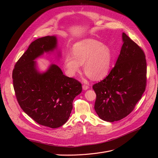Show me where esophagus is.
Instances as JSON below:
<instances>
[{
    "label": "esophagus",
    "instance_id": "esophagus-1",
    "mask_svg": "<svg viewBox=\"0 0 158 158\" xmlns=\"http://www.w3.org/2000/svg\"><path fill=\"white\" fill-rule=\"evenodd\" d=\"M89 88V86L88 85H83V86H82V89H83L84 90H86Z\"/></svg>",
    "mask_w": 158,
    "mask_h": 158
}]
</instances>
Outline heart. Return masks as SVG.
I'll return each mask as SVG.
<instances>
[{
  "instance_id": "b5f03b06",
  "label": "heart",
  "mask_w": 158,
  "mask_h": 158,
  "mask_svg": "<svg viewBox=\"0 0 158 158\" xmlns=\"http://www.w3.org/2000/svg\"><path fill=\"white\" fill-rule=\"evenodd\" d=\"M113 54L108 47L94 39L82 40L73 47V54H66L64 66L71 76L80 70L84 64V71L93 80L104 78L108 73Z\"/></svg>"
}]
</instances>
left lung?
I'll return each instance as SVG.
<instances>
[{"mask_svg": "<svg viewBox=\"0 0 158 158\" xmlns=\"http://www.w3.org/2000/svg\"><path fill=\"white\" fill-rule=\"evenodd\" d=\"M114 67L104 79L93 85L94 108L102 120L113 122L129 114L145 92L147 62L143 50L126 33Z\"/></svg>", "mask_w": 158, "mask_h": 158, "instance_id": "obj_1", "label": "left lung"}]
</instances>
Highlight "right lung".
<instances>
[{"label": "right lung", "instance_id": "obj_1", "mask_svg": "<svg viewBox=\"0 0 158 158\" xmlns=\"http://www.w3.org/2000/svg\"><path fill=\"white\" fill-rule=\"evenodd\" d=\"M56 47L54 36L35 40L16 63L12 74L16 97L22 110L38 123L51 128L66 122L74 98L82 92L81 82L64 76L56 64L42 73L36 69V58Z\"/></svg>", "mask_w": 158, "mask_h": 158}]
</instances>
